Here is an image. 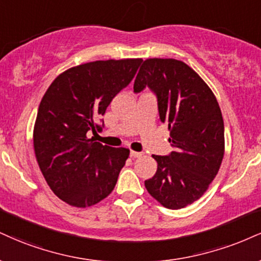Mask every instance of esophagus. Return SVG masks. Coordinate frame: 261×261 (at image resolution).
<instances>
[{
	"label": "esophagus",
	"mask_w": 261,
	"mask_h": 261,
	"mask_svg": "<svg viewBox=\"0 0 261 261\" xmlns=\"http://www.w3.org/2000/svg\"><path fill=\"white\" fill-rule=\"evenodd\" d=\"M142 155V153L141 152H135V150H131L130 152V156L131 158H139V156Z\"/></svg>",
	"instance_id": "obj_1"
}]
</instances>
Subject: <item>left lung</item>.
I'll use <instances>...</instances> for the list:
<instances>
[{
	"instance_id": "1",
	"label": "left lung",
	"mask_w": 261,
	"mask_h": 261,
	"mask_svg": "<svg viewBox=\"0 0 261 261\" xmlns=\"http://www.w3.org/2000/svg\"><path fill=\"white\" fill-rule=\"evenodd\" d=\"M146 86L156 95L159 117L168 124L175 150L152 155L158 168L144 186L165 208H185L205 193L220 169L225 153L221 109L205 81L177 59H146L134 91Z\"/></svg>"
}]
</instances>
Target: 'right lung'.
<instances>
[{
    "mask_svg": "<svg viewBox=\"0 0 261 261\" xmlns=\"http://www.w3.org/2000/svg\"><path fill=\"white\" fill-rule=\"evenodd\" d=\"M141 58L76 65L59 74L43 95L34 126L37 164L53 193L69 205L87 208L114 190L130 150L86 136L102 130L97 119L134 79Z\"/></svg>",
    "mask_w": 261,
    "mask_h": 261,
    "instance_id": "obj_1",
    "label": "right lung"
}]
</instances>
